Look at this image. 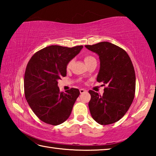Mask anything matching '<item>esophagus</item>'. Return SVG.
I'll return each mask as SVG.
<instances>
[{"instance_id": "1", "label": "esophagus", "mask_w": 156, "mask_h": 156, "mask_svg": "<svg viewBox=\"0 0 156 156\" xmlns=\"http://www.w3.org/2000/svg\"><path fill=\"white\" fill-rule=\"evenodd\" d=\"M84 92H86L85 89H80V94H83V93H84Z\"/></svg>"}]
</instances>
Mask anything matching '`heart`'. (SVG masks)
<instances>
[{
    "instance_id": "obj_1",
    "label": "heart",
    "mask_w": 156,
    "mask_h": 156,
    "mask_svg": "<svg viewBox=\"0 0 156 156\" xmlns=\"http://www.w3.org/2000/svg\"><path fill=\"white\" fill-rule=\"evenodd\" d=\"M96 60V59H95L93 56H86L85 57H84V62H86V64H87V63H88L89 62L92 61V60ZM73 62V60H71V61L69 62L68 64H67V68H69L71 66H72Z\"/></svg>"
}]
</instances>
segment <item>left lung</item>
<instances>
[{
  "mask_svg": "<svg viewBox=\"0 0 156 156\" xmlns=\"http://www.w3.org/2000/svg\"><path fill=\"white\" fill-rule=\"evenodd\" d=\"M85 47L99 56L100 69L96 80L106 86L102 96L89 91V111L100 125H110L125 115L133 100L136 91L133 66L125 50L109 42Z\"/></svg>",
  "mask_w": 156,
  "mask_h": 156,
  "instance_id": "8db88e82",
  "label": "left lung"
}]
</instances>
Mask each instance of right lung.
I'll list each match as a JSON object with an SVG mask.
<instances>
[{
	"mask_svg": "<svg viewBox=\"0 0 156 156\" xmlns=\"http://www.w3.org/2000/svg\"><path fill=\"white\" fill-rule=\"evenodd\" d=\"M83 48L51 45L36 52L29 61L24 78L25 98L43 122L58 125L69 117L80 91L72 88L60 92L58 80L66 76L68 62Z\"/></svg>",
	"mask_w": 156,
	"mask_h": 156,
	"instance_id": "obj_1",
	"label": "right lung"
}]
</instances>
